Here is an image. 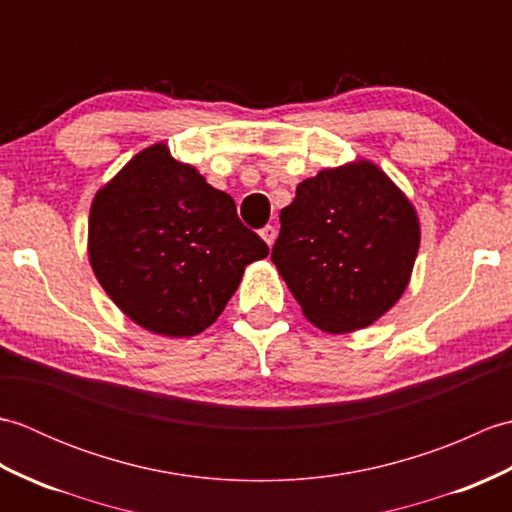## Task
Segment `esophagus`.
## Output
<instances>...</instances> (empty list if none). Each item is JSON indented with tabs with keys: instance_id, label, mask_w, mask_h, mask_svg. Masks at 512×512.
<instances>
[{
	"instance_id": "obj_1",
	"label": "esophagus",
	"mask_w": 512,
	"mask_h": 512,
	"mask_svg": "<svg viewBox=\"0 0 512 512\" xmlns=\"http://www.w3.org/2000/svg\"><path fill=\"white\" fill-rule=\"evenodd\" d=\"M259 235H262V239L264 242L268 244V246H273L275 244V237H277V231H275V226H264L262 231H259Z\"/></svg>"
}]
</instances>
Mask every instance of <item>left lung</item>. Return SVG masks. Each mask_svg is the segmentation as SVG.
Masks as SVG:
<instances>
[{"label": "left lung", "mask_w": 512, "mask_h": 512, "mask_svg": "<svg viewBox=\"0 0 512 512\" xmlns=\"http://www.w3.org/2000/svg\"><path fill=\"white\" fill-rule=\"evenodd\" d=\"M273 264L319 330H363L405 292L420 246L409 198L369 160L323 169L279 213Z\"/></svg>", "instance_id": "1"}]
</instances>
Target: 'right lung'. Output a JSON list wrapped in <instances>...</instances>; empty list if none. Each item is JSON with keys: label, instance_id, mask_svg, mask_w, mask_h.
<instances>
[{"label": "right lung", "instance_id": "add662e5", "mask_svg": "<svg viewBox=\"0 0 512 512\" xmlns=\"http://www.w3.org/2000/svg\"><path fill=\"white\" fill-rule=\"evenodd\" d=\"M88 255L129 319L182 339L215 323L246 266L264 259L268 246L239 222L231 195L156 143L96 191Z\"/></svg>", "mask_w": 512, "mask_h": 512}]
</instances>
